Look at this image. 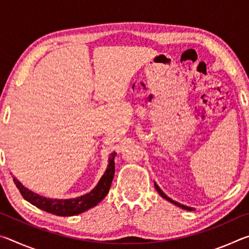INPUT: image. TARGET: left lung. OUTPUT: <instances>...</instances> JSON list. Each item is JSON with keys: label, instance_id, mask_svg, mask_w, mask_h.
<instances>
[{"label": "left lung", "instance_id": "obj_1", "mask_svg": "<svg viewBox=\"0 0 249 249\" xmlns=\"http://www.w3.org/2000/svg\"><path fill=\"white\" fill-rule=\"evenodd\" d=\"M155 188H156V190H157L158 192H159V195L161 196L163 199H166V200H168L169 202H171V203H174L175 205H177V206H179V208H181V209H183V210H188V211H193L195 209H192V208H189V206H185V205H182V204H180V203H178V202H176V201H174V200H171L170 197H168L165 193H163L162 191H161V189H160L157 184L155 183Z\"/></svg>", "mask_w": 249, "mask_h": 249}]
</instances>
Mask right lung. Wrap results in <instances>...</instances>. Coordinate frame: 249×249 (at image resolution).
Segmentation results:
<instances>
[{"mask_svg": "<svg viewBox=\"0 0 249 249\" xmlns=\"http://www.w3.org/2000/svg\"><path fill=\"white\" fill-rule=\"evenodd\" d=\"M115 153L111 154L108 159V166L107 171L104 172L102 178L100 179L99 183L91 192L87 193L82 196L75 197V199H68V200H57V199H47V197L40 196L36 193L32 192L24 187V185L16 180L15 178L14 183L20 192V195L25 200L28 201L29 203L37 206V208L46 211V212L54 214L58 216H72L78 215L86 212L93 206L98 205L105 196H107V192L111 188L113 177H114L115 172V163H114V157Z\"/></svg>", "mask_w": 249, "mask_h": 249, "instance_id": "add662e5", "label": "right lung"}]
</instances>
